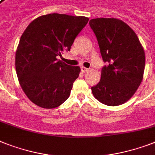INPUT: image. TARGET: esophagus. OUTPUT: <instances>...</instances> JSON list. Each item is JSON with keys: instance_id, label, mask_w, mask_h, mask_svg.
<instances>
[{"instance_id": "esophagus-1", "label": "esophagus", "mask_w": 155, "mask_h": 155, "mask_svg": "<svg viewBox=\"0 0 155 155\" xmlns=\"http://www.w3.org/2000/svg\"><path fill=\"white\" fill-rule=\"evenodd\" d=\"M89 69L87 68H85V67H81V71L82 72H87V71H88Z\"/></svg>"}]
</instances>
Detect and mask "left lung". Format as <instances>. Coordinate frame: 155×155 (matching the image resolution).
Masks as SVG:
<instances>
[{"instance_id": "1", "label": "left lung", "mask_w": 155, "mask_h": 155, "mask_svg": "<svg viewBox=\"0 0 155 155\" xmlns=\"http://www.w3.org/2000/svg\"><path fill=\"white\" fill-rule=\"evenodd\" d=\"M107 65L99 84L91 87L93 95L107 106L129 100L143 80L145 52L135 32L123 21L96 18L89 21Z\"/></svg>"}]
</instances>
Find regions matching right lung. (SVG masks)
Returning a JSON list of instances; mask_svg holds the SVG:
<instances>
[{"label":"right lung","instance_id":"right-lung-1","mask_svg":"<svg viewBox=\"0 0 155 155\" xmlns=\"http://www.w3.org/2000/svg\"><path fill=\"white\" fill-rule=\"evenodd\" d=\"M88 20L59 13L44 15L32 21L22 34L16 52V71L21 88L33 104L50 109L69 97L80 68L57 57L70 51Z\"/></svg>","mask_w":155,"mask_h":155}]
</instances>
